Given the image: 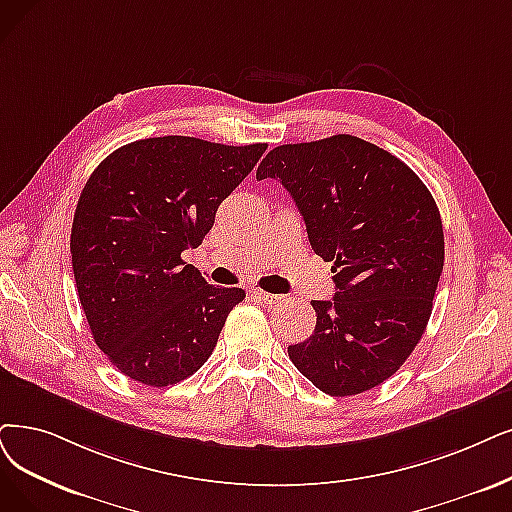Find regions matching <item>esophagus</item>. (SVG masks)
Listing matches in <instances>:
<instances>
[{
	"mask_svg": "<svg viewBox=\"0 0 512 512\" xmlns=\"http://www.w3.org/2000/svg\"><path fill=\"white\" fill-rule=\"evenodd\" d=\"M254 296H256L258 300H262L267 306H275V304H279V302L283 300V296L271 294V292H264V290H254Z\"/></svg>",
	"mask_w": 512,
	"mask_h": 512,
	"instance_id": "1",
	"label": "esophagus"
}]
</instances>
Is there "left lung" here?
Instances as JSON below:
<instances>
[{"mask_svg": "<svg viewBox=\"0 0 512 512\" xmlns=\"http://www.w3.org/2000/svg\"><path fill=\"white\" fill-rule=\"evenodd\" d=\"M256 178H277L311 248L334 262L336 294L313 300L311 338L288 346L319 391L349 397L391 378L420 342L443 271L439 208L388 151L351 134L275 147Z\"/></svg>", "mask_w": 512, "mask_h": 512, "instance_id": "left-lung-1", "label": "left lung"}]
</instances>
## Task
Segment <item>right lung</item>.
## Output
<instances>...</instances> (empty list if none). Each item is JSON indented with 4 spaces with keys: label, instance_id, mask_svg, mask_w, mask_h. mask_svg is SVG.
Segmentation results:
<instances>
[{
    "label": "right lung",
    "instance_id": "obj_1",
    "mask_svg": "<svg viewBox=\"0 0 512 512\" xmlns=\"http://www.w3.org/2000/svg\"><path fill=\"white\" fill-rule=\"evenodd\" d=\"M264 151V142L145 138L88 178L73 216V275L94 342L121 374L163 388L210 359L245 292L210 285L180 254L201 245Z\"/></svg>",
    "mask_w": 512,
    "mask_h": 512
}]
</instances>
